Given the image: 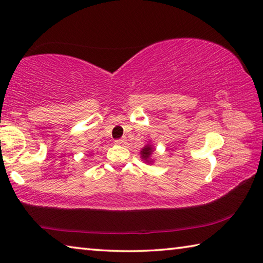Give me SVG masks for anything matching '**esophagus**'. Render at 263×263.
<instances>
[{
    "instance_id": "esophagus-1",
    "label": "esophagus",
    "mask_w": 263,
    "mask_h": 263,
    "mask_svg": "<svg viewBox=\"0 0 263 263\" xmlns=\"http://www.w3.org/2000/svg\"><path fill=\"white\" fill-rule=\"evenodd\" d=\"M116 142H117V144H119V145H124L126 142V138L123 137V138H121V139H117Z\"/></svg>"
}]
</instances>
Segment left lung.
<instances>
[{
  "instance_id": "1",
  "label": "left lung",
  "mask_w": 263,
  "mask_h": 263,
  "mask_svg": "<svg viewBox=\"0 0 263 263\" xmlns=\"http://www.w3.org/2000/svg\"><path fill=\"white\" fill-rule=\"evenodd\" d=\"M141 153V157L144 159L145 161H149V157H151V154L153 153V148L152 146H146L142 148V151L140 152Z\"/></svg>"
}]
</instances>
